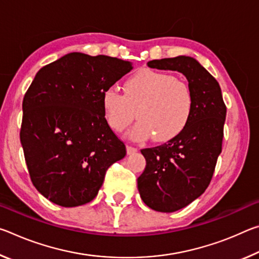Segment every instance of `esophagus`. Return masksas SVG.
Listing matches in <instances>:
<instances>
[{
    "label": "esophagus",
    "instance_id": "esophagus-1",
    "mask_svg": "<svg viewBox=\"0 0 259 259\" xmlns=\"http://www.w3.org/2000/svg\"><path fill=\"white\" fill-rule=\"evenodd\" d=\"M137 148L136 147H133V146H126V153H128V154L130 155V154H135V153H137Z\"/></svg>",
    "mask_w": 259,
    "mask_h": 259
}]
</instances>
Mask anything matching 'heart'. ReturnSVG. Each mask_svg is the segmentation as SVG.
<instances>
[{
	"label": "heart",
	"mask_w": 259,
	"mask_h": 259,
	"mask_svg": "<svg viewBox=\"0 0 259 259\" xmlns=\"http://www.w3.org/2000/svg\"><path fill=\"white\" fill-rule=\"evenodd\" d=\"M105 117L113 130L121 133L133 123L131 137L143 140L153 136L154 142L172 139L191 120L194 99L186 82L172 74L139 69L123 83V94L114 88L104 91L102 98Z\"/></svg>",
	"instance_id": "1"
}]
</instances>
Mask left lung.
<instances>
[{
	"instance_id": "8db88e82",
	"label": "left lung",
	"mask_w": 259,
	"mask_h": 259,
	"mask_svg": "<svg viewBox=\"0 0 259 259\" xmlns=\"http://www.w3.org/2000/svg\"><path fill=\"white\" fill-rule=\"evenodd\" d=\"M147 66L185 75L194 106L191 120L177 137L144 148V172L137 179L140 198L160 212H174L198 199L211 182L222 152L226 106L218 82L192 57L151 60Z\"/></svg>"
}]
</instances>
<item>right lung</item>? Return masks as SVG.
<instances>
[{"label": "right lung", "instance_id": "obj_1", "mask_svg": "<svg viewBox=\"0 0 259 259\" xmlns=\"http://www.w3.org/2000/svg\"><path fill=\"white\" fill-rule=\"evenodd\" d=\"M131 69L114 57L71 52L36 73L23 100L20 142L30 181L51 202L93 201L107 169L125 156L102 98Z\"/></svg>", "mask_w": 259, "mask_h": 259}]
</instances>
